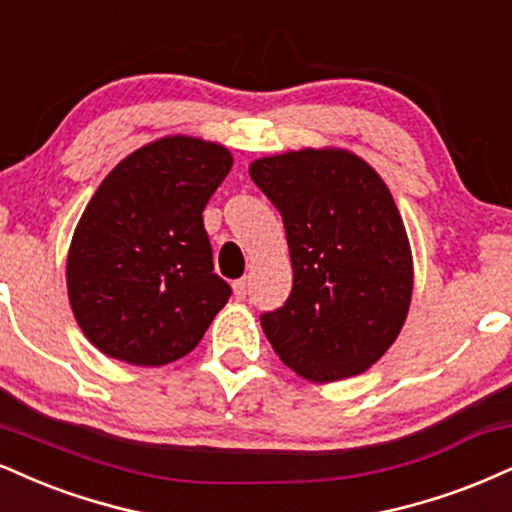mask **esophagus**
Instances as JSON below:
<instances>
[{
    "label": "esophagus",
    "mask_w": 512,
    "mask_h": 512,
    "mask_svg": "<svg viewBox=\"0 0 512 512\" xmlns=\"http://www.w3.org/2000/svg\"><path fill=\"white\" fill-rule=\"evenodd\" d=\"M233 295H236L238 300H243L245 295H248V281H245V279L233 281Z\"/></svg>",
    "instance_id": "esophagus-1"
}]
</instances>
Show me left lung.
I'll use <instances>...</instances> for the list:
<instances>
[{
  "label": "left lung",
  "mask_w": 512,
  "mask_h": 512,
  "mask_svg": "<svg viewBox=\"0 0 512 512\" xmlns=\"http://www.w3.org/2000/svg\"><path fill=\"white\" fill-rule=\"evenodd\" d=\"M250 178L281 212L293 264L286 305L262 315L276 355L315 384L367 372L403 329L415 283L389 186L343 147L260 157Z\"/></svg>",
  "instance_id": "8db88e82"
}]
</instances>
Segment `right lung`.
<instances>
[{
	"instance_id": "add662e5",
	"label": "right lung",
	"mask_w": 512,
	"mask_h": 512,
	"mask_svg": "<svg viewBox=\"0 0 512 512\" xmlns=\"http://www.w3.org/2000/svg\"><path fill=\"white\" fill-rule=\"evenodd\" d=\"M233 166L226 145L164 135L123 157L90 197L66 255L73 317L135 367L181 360L229 300L202 209Z\"/></svg>"
}]
</instances>
